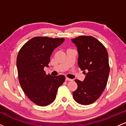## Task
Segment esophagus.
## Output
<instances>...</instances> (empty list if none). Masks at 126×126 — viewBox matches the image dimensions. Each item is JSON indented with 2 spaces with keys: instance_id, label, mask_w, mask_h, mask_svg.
I'll use <instances>...</instances> for the list:
<instances>
[{
  "instance_id": "1",
  "label": "esophagus",
  "mask_w": 126,
  "mask_h": 126,
  "mask_svg": "<svg viewBox=\"0 0 126 126\" xmlns=\"http://www.w3.org/2000/svg\"><path fill=\"white\" fill-rule=\"evenodd\" d=\"M66 80H67V81H72L73 79H70V78H66Z\"/></svg>"
}]
</instances>
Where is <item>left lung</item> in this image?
<instances>
[{"instance_id":"obj_1","label":"left lung","mask_w":126,"mask_h":126,"mask_svg":"<svg viewBox=\"0 0 126 126\" xmlns=\"http://www.w3.org/2000/svg\"><path fill=\"white\" fill-rule=\"evenodd\" d=\"M72 41L77 47L78 66L86 75L83 82L75 80L78 88L73 92V96L78 103L89 105L99 98L107 83L110 73L108 52L104 46L92 36H79Z\"/></svg>"}]
</instances>
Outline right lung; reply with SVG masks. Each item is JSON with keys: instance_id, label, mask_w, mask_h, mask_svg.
<instances>
[{"instance_id": "add662e5", "label": "right lung", "mask_w": 126, "mask_h": 126, "mask_svg": "<svg viewBox=\"0 0 126 126\" xmlns=\"http://www.w3.org/2000/svg\"><path fill=\"white\" fill-rule=\"evenodd\" d=\"M64 39L36 37L27 41L19 51L16 59L19 82L29 99L39 106H46L54 101L57 89L65 80V76L47 75L44 67H48L53 50Z\"/></svg>"}]
</instances>
